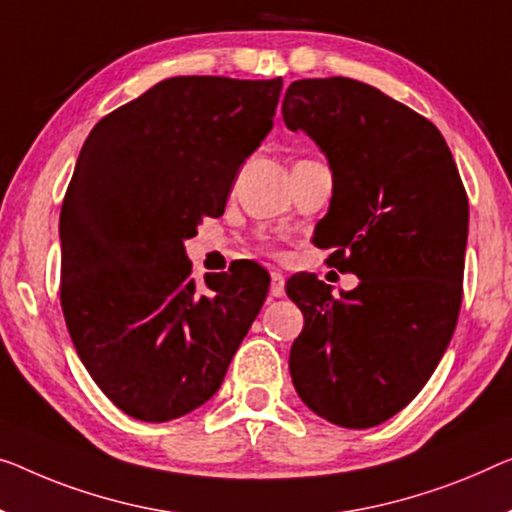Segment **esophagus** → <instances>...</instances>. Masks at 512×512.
<instances>
[{
  "label": "esophagus",
  "mask_w": 512,
  "mask_h": 512,
  "mask_svg": "<svg viewBox=\"0 0 512 512\" xmlns=\"http://www.w3.org/2000/svg\"><path fill=\"white\" fill-rule=\"evenodd\" d=\"M282 294H285V276L280 271H271V296L280 299Z\"/></svg>",
  "instance_id": "34e87169"
}]
</instances>
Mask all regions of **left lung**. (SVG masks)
Wrapping results in <instances>:
<instances>
[{"instance_id":"obj_1","label":"left lung","mask_w":512,"mask_h":512,"mask_svg":"<svg viewBox=\"0 0 512 512\" xmlns=\"http://www.w3.org/2000/svg\"><path fill=\"white\" fill-rule=\"evenodd\" d=\"M289 131L329 158L333 197L315 227L326 262L361 278L333 296L296 273L303 312L289 354L299 398L340 427H375L421 393L462 305L469 200L451 149L423 114L349 78L296 80L282 101Z\"/></svg>"}]
</instances>
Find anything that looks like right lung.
I'll return each mask as SVG.
<instances>
[{
    "mask_svg": "<svg viewBox=\"0 0 512 512\" xmlns=\"http://www.w3.org/2000/svg\"><path fill=\"white\" fill-rule=\"evenodd\" d=\"M280 89V78H167L82 144L59 216L61 310L91 379L137 421L207 402L266 299L269 273L248 259L197 287L183 241L223 216Z\"/></svg>",
    "mask_w": 512,
    "mask_h": 512,
    "instance_id": "add662e5",
    "label": "right lung"
}]
</instances>
